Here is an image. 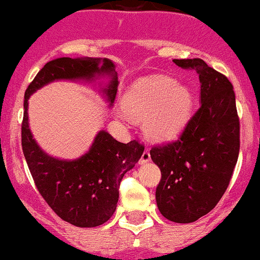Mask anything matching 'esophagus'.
Segmentation results:
<instances>
[{
    "label": "esophagus",
    "instance_id": "1",
    "mask_svg": "<svg viewBox=\"0 0 260 260\" xmlns=\"http://www.w3.org/2000/svg\"><path fill=\"white\" fill-rule=\"evenodd\" d=\"M149 161H151V154H149V152L146 149V151L143 152L142 157H141L140 165H145V164H147V162H149Z\"/></svg>",
    "mask_w": 260,
    "mask_h": 260
}]
</instances>
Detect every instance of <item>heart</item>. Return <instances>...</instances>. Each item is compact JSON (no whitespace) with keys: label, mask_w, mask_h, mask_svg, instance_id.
I'll use <instances>...</instances> for the list:
<instances>
[{"label":"heart","mask_w":260,"mask_h":260,"mask_svg":"<svg viewBox=\"0 0 260 260\" xmlns=\"http://www.w3.org/2000/svg\"><path fill=\"white\" fill-rule=\"evenodd\" d=\"M193 94L190 86L166 75H147L135 80L117 109L120 120L131 124L142 119L143 133L153 142H169L190 120Z\"/></svg>","instance_id":"1"}]
</instances>
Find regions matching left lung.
Returning <instances> with one entry per match:
<instances>
[{
  "mask_svg": "<svg viewBox=\"0 0 260 260\" xmlns=\"http://www.w3.org/2000/svg\"><path fill=\"white\" fill-rule=\"evenodd\" d=\"M174 62L198 73L200 108L176 141L153 147L149 154L162 175L156 190L159 212L188 224L210 212L229 186L239 154V118L226 77L201 59Z\"/></svg>",
  "mask_w": 260,
  "mask_h": 260,
  "instance_id": "1",
  "label": "left lung"
}]
</instances>
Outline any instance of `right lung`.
<instances>
[{
    "mask_svg": "<svg viewBox=\"0 0 260 260\" xmlns=\"http://www.w3.org/2000/svg\"><path fill=\"white\" fill-rule=\"evenodd\" d=\"M102 78L98 93L111 108L118 90L115 64L107 57H57L44 65L25 91L21 128L22 151L32 179L48 205L65 221L79 228H94L111 219L117 208L120 181L143 154L137 142L122 143L102 129L90 148L75 159L46 153L34 138L28 124V99L56 80L93 83Z\"/></svg>",
    "mask_w": 260,
    "mask_h": 260,
    "instance_id": "1",
    "label": "right lung"
}]
</instances>
